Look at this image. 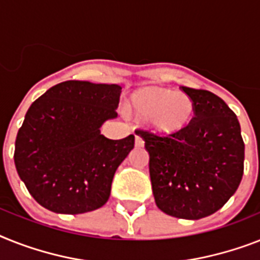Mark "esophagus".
Returning <instances> with one entry per match:
<instances>
[{
    "label": "esophagus",
    "mask_w": 260,
    "mask_h": 260,
    "mask_svg": "<svg viewBox=\"0 0 260 260\" xmlns=\"http://www.w3.org/2000/svg\"><path fill=\"white\" fill-rule=\"evenodd\" d=\"M143 145H145V141H143L142 137L138 134H135V146H137V147H142Z\"/></svg>",
    "instance_id": "obj_1"
}]
</instances>
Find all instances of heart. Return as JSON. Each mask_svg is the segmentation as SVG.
Masks as SVG:
<instances>
[{"label":"heart","mask_w":260,"mask_h":260,"mask_svg":"<svg viewBox=\"0 0 260 260\" xmlns=\"http://www.w3.org/2000/svg\"><path fill=\"white\" fill-rule=\"evenodd\" d=\"M132 109L138 117L150 119L156 130L171 133L181 130L191 121L194 101L184 93L153 87L134 94Z\"/></svg>","instance_id":"1"}]
</instances>
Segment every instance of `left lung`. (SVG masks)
<instances>
[{"mask_svg":"<svg viewBox=\"0 0 260 260\" xmlns=\"http://www.w3.org/2000/svg\"><path fill=\"white\" fill-rule=\"evenodd\" d=\"M194 101V117L170 134L137 128L150 154L158 209L182 219H201L223 207L244 170V142L237 115L211 91L182 86Z\"/></svg>","mask_w":260,"mask_h":260,"instance_id":"8db88e82","label":"left lung"}]
</instances>
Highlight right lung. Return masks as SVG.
<instances>
[{
    "instance_id": "right-lung-1",
    "label": "right lung",
    "mask_w": 260,
    "mask_h": 260,
    "mask_svg": "<svg viewBox=\"0 0 260 260\" xmlns=\"http://www.w3.org/2000/svg\"><path fill=\"white\" fill-rule=\"evenodd\" d=\"M122 87L65 81L29 107L19 127L14 164L27 191L59 214L100 209L110 197L118 166L134 147V135L109 139L100 133L117 117Z\"/></svg>"
}]
</instances>
